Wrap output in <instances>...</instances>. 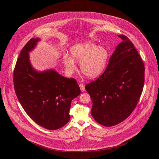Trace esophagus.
<instances>
[{"label": "esophagus", "mask_w": 159, "mask_h": 159, "mask_svg": "<svg viewBox=\"0 0 159 159\" xmlns=\"http://www.w3.org/2000/svg\"><path fill=\"white\" fill-rule=\"evenodd\" d=\"M79 86H80L81 91L84 92V90H85V85H84L83 84H79Z\"/></svg>", "instance_id": "esophagus-1"}]
</instances>
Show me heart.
Returning <instances> with one entry per match:
<instances>
[{
    "mask_svg": "<svg viewBox=\"0 0 159 159\" xmlns=\"http://www.w3.org/2000/svg\"><path fill=\"white\" fill-rule=\"evenodd\" d=\"M70 52L72 58L69 55H65L63 58L65 69L69 72H73L75 69V64L73 59L81 61L80 69L89 78L101 75L106 69L109 58V52L106 47H98L90 41L74 45Z\"/></svg>",
    "mask_w": 159,
    "mask_h": 159,
    "instance_id": "heart-1",
    "label": "heart"
}]
</instances>
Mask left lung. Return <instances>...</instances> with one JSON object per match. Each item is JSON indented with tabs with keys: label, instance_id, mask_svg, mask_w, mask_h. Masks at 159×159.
Segmentation results:
<instances>
[{
	"label": "left lung",
	"instance_id": "left-lung-1",
	"mask_svg": "<svg viewBox=\"0 0 159 159\" xmlns=\"http://www.w3.org/2000/svg\"><path fill=\"white\" fill-rule=\"evenodd\" d=\"M109 58L104 73L85 85L93 101L91 114L101 125L112 126L125 120L143 91L145 66L133 43L125 35Z\"/></svg>",
	"mask_w": 159,
	"mask_h": 159
}]
</instances>
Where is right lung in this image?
Listing matches in <instances>:
<instances>
[{"label": "right lung", "instance_id": "1", "mask_svg": "<svg viewBox=\"0 0 159 159\" xmlns=\"http://www.w3.org/2000/svg\"><path fill=\"white\" fill-rule=\"evenodd\" d=\"M38 38H31L22 48L16 61L13 75L17 99L27 115L38 125L58 129L70 120V104L80 94L75 79H68L54 70L43 72L32 67L28 53Z\"/></svg>", "mask_w": 159, "mask_h": 159}]
</instances>
